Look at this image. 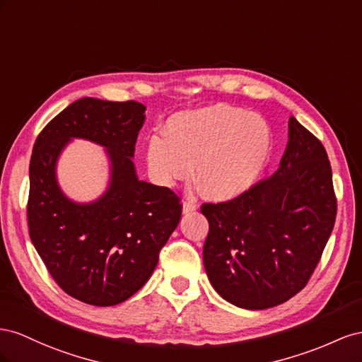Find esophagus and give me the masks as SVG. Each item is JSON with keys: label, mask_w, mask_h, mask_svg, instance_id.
Instances as JSON below:
<instances>
[{"label": "esophagus", "mask_w": 362, "mask_h": 362, "mask_svg": "<svg viewBox=\"0 0 362 362\" xmlns=\"http://www.w3.org/2000/svg\"><path fill=\"white\" fill-rule=\"evenodd\" d=\"M182 209H183V214L194 212L195 209H197V203H195V202H194V200H191V199H187V200L183 202Z\"/></svg>", "instance_id": "34e87169"}]
</instances>
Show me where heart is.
<instances>
[{"instance_id": "1", "label": "heart", "mask_w": 362, "mask_h": 362, "mask_svg": "<svg viewBox=\"0 0 362 362\" xmlns=\"http://www.w3.org/2000/svg\"><path fill=\"white\" fill-rule=\"evenodd\" d=\"M273 130L259 115L230 105L179 112L151 135L146 160L151 177L163 187L187 180L195 163L202 194L229 202L259 180L273 153Z\"/></svg>"}]
</instances>
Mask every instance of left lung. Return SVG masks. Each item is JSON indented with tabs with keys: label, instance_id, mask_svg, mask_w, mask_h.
<instances>
[{
	"label": "left lung",
	"instance_id": "left-lung-1",
	"mask_svg": "<svg viewBox=\"0 0 362 362\" xmlns=\"http://www.w3.org/2000/svg\"><path fill=\"white\" fill-rule=\"evenodd\" d=\"M203 264L214 290L244 309H267L303 290L337 216L327 153L294 117L277 171L245 194L204 203Z\"/></svg>",
	"mask_w": 362,
	"mask_h": 362
}]
</instances>
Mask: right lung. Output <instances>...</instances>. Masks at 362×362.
Instances as JSON below:
<instances>
[{
  "label": "right lung",
  "mask_w": 362,
  "mask_h": 362,
  "mask_svg": "<svg viewBox=\"0 0 362 362\" xmlns=\"http://www.w3.org/2000/svg\"><path fill=\"white\" fill-rule=\"evenodd\" d=\"M144 121L141 103L86 97L51 119L35 142L30 238L56 284L88 305L113 306L139 291L180 221L177 195L138 179L132 158ZM72 139L107 148L110 185L94 202L77 204L58 187L57 160Z\"/></svg>",
  "instance_id": "add662e5"
}]
</instances>
